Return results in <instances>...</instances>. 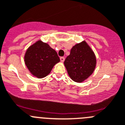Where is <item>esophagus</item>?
<instances>
[{"mask_svg": "<svg viewBox=\"0 0 125 125\" xmlns=\"http://www.w3.org/2000/svg\"><path fill=\"white\" fill-rule=\"evenodd\" d=\"M60 60H61V62H64V60H65V58H64V57H61Z\"/></svg>", "mask_w": 125, "mask_h": 125, "instance_id": "esophagus-1", "label": "esophagus"}]
</instances>
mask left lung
Instances as JSON below:
<instances>
[{
  "label": "left lung",
  "instance_id": "1",
  "mask_svg": "<svg viewBox=\"0 0 125 125\" xmlns=\"http://www.w3.org/2000/svg\"><path fill=\"white\" fill-rule=\"evenodd\" d=\"M64 64L70 78L75 82L82 83L93 73L96 58L88 44L82 41L72 47Z\"/></svg>",
  "mask_w": 125,
  "mask_h": 125
}]
</instances>
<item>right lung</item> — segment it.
Here are the masks:
<instances>
[{
  "mask_svg": "<svg viewBox=\"0 0 125 125\" xmlns=\"http://www.w3.org/2000/svg\"><path fill=\"white\" fill-rule=\"evenodd\" d=\"M24 59L30 73L38 78L48 75L54 65L60 61L56 52L40 40L27 49Z\"/></svg>",
  "mask_w": 125,
  "mask_h": 125,
  "instance_id": "1",
  "label": "right lung"
}]
</instances>
